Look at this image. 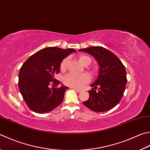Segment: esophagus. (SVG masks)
<instances>
[{
  "mask_svg": "<svg viewBox=\"0 0 150 150\" xmlns=\"http://www.w3.org/2000/svg\"><path fill=\"white\" fill-rule=\"evenodd\" d=\"M75 90V91H76V92H81V90H79V89H77V88H73Z\"/></svg>",
  "mask_w": 150,
  "mask_h": 150,
  "instance_id": "34e87169",
  "label": "esophagus"
}]
</instances>
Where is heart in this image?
Instances as JSON below:
<instances>
[{
	"label": "heart",
	"instance_id": "obj_1",
	"mask_svg": "<svg viewBox=\"0 0 150 150\" xmlns=\"http://www.w3.org/2000/svg\"><path fill=\"white\" fill-rule=\"evenodd\" d=\"M79 60L80 63L83 64V66L86 65V64H91V59L90 58V57L86 55H80L79 57ZM68 61V58H64L63 60L61 62L60 66H59V68L60 70L64 71L66 70L67 63ZM91 78L90 76L88 74H82V75H75L73 73H67L64 77V83L66 85L72 87L74 88H83L84 84L88 83Z\"/></svg>",
	"mask_w": 150,
	"mask_h": 150
}]
</instances>
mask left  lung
<instances>
[{"mask_svg":"<svg viewBox=\"0 0 150 150\" xmlns=\"http://www.w3.org/2000/svg\"><path fill=\"white\" fill-rule=\"evenodd\" d=\"M79 51L87 52L94 57L99 64L98 78L91 84L89 98L83 104L95 112H105L111 110L121 101L127 79L124 65L115 54L102 47L82 48Z\"/></svg>","mask_w":150,"mask_h":150,"instance_id":"left-lung-1","label":"left lung"}]
</instances>
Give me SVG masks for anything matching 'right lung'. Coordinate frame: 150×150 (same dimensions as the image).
I'll list each match as a JSON object with an SVG mask.
<instances>
[{
    "instance_id": "obj_1",
    "label": "right lung",
    "mask_w": 150,
    "mask_h": 150,
    "mask_svg": "<svg viewBox=\"0 0 150 150\" xmlns=\"http://www.w3.org/2000/svg\"><path fill=\"white\" fill-rule=\"evenodd\" d=\"M73 52H76L73 48L48 47L37 52L24 62L19 72L18 86L31 111L50 112L63 102L65 92L69 88L57 87L60 82L54 75L59 72L61 62Z\"/></svg>"
}]
</instances>
